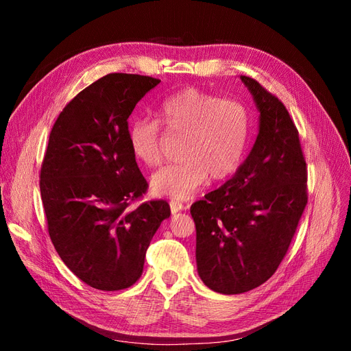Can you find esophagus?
<instances>
[{
	"instance_id": "esophagus-1",
	"label": "esophagus",
	"mask_w": 351,
	"mask_h": 351,
	"mask_svg": "<svg viewBox=\"0 0 351 351\" xmlns=\"http://www.w3.org/2000/svg\"><path fill=\"white\" fill-rule=\"evenodd\" d=\"M169 208H171V214H177V212H182L183 209H186L182 202H178V200L169 202Z\"/></svg>"
}]
</instances>
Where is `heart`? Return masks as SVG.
Masks as SVG:
<instances>
[{"mask_svg": "<svg viewBox=\"0 0 351 351\" xmlns=\"http://www.w3.org/2000/svg\"><path fill=\"white\" fill-rule=\"evenodd\" d=\"M168 132L183 137L178 158L151 177L158 196L187 199L208 178L226 180L237 171L250 137V114L239 101L222 99L196 88L177 92L158 110ZM159 124L149 119L134 120L129 129L133 156L147 167L161 162Z\"/></svg>", "mask_w": 351, "mask_h": 351, "instance_id": "1", "label": "heart"}]
</instances>
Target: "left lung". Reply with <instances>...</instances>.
<instances>
[{
  "mask_svg": "<svg viewBox=\"0 0 351 351\" xmlns=\"http://www.w3.org/2000/svg\"><path fill=\"white\" fill-rule=\"evenodd\" d=\"M240 79L259 112L256 141L234 176L190 208L197 274L221 294L272 277L307 204L306 161L289 111L256 80Z\"/></svg>",
  "mask_w": 351,
  "mask_h": 351,
  "instance_id": "obj_1",
  "label": "left lung"
}]
</instances>
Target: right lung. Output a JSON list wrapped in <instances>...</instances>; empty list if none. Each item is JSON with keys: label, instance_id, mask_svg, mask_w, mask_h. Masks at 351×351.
Listing matches in <instances>:
<instances>
[{"label": "right lung", "instance_id": "add662e5", "mask_svg": "<svg viewBox=\"0 0 351 351\" xmlns=\"http://www.w3.org/2000/svg\"><path fill=\"white\" fill-rule=\"evenodd\" d=\"M161 82L112 73L74 97L52 127L40 168V196L52 244L67 268L97 290L129 289L171 215L165 200L136 209L147 189L129 146L136 104Z\"/></svg>", "mask_w": 351, "mask_h": 351}]
</instances>
